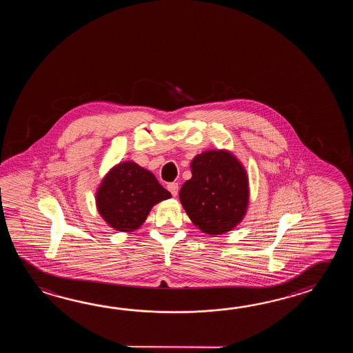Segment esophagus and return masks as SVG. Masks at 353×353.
I'll return each instance as SVG.
<instances>
[{
  "label": "esophagus",
  "instance_id": "esophagus-1",
  "mask_svg": "<svg viewBox=\"0 0 353 353\" xmlns=\"http://www.w3.org/2000/svg\"><path fill=\"white\" fill-rule=\"evenodd\" d=\"M168 190L172 193L173 196H176V195H178V192H179V185H178V183H169V184H168Z\"/></svg>",
  "mask_w": 353,
  "mask_h": 353
}]
</instances>
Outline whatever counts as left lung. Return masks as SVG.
Returning <instances> with one entry per match:
<instances>
[{
    "instance_id": "left-lung-1",
    "label": "left lung",
    "mask_w": 353,
    "mask_h": 353,
    "mask_svg": "<svg viewBox=\"0 0 353 353\" xmlns=\"http://www.w3.org/2000/svg\"><path fill=\"white\" fill-rule=\"evenodd\" d=\"M192 178L180 189V202L192 222L208 234L232 230L245 216L248 180L227 151H205L192 161Z\"/></svg>"
}]
</instances>
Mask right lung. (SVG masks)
<instances>
[{"mask_svg":"<svg viewBox=\"0 0 353 353\" xmlns=\"http://www.w3.org/2000/svg\"><path fill=\"white\" fill-rule=\"evenodd\" d=\"M172 194L149 170L132 161L114 166L97 192V207L105 222L117 231H134L143 225L154 204Z\"/></svg>","mask_w":353,"mask_h":353,"instance_id":"add662e5","label":"right lung"}]
</instances>
